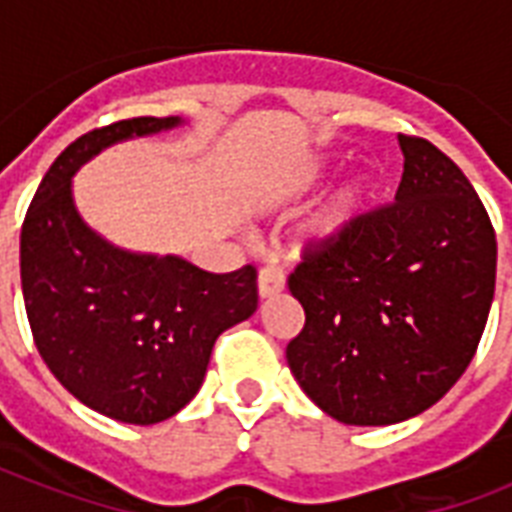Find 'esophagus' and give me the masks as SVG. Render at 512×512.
<instances>
[{"label":"esophagus","instance_id":"34e87169","mask_svg":"<svg viewBox=\"0 0 512 512\" xmlns=\"http://www.w3.org/2000/svg\"><path fill=\"white\" fill-rule=\"evenodd\" d=\"M284 284H287V276H284V268H281V265L271 263L260 268V276H257V292H260V297L279 295L281 289H284Z\"/></svg>","mask_w":512,"mask_h":512}]
</instances>
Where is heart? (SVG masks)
Returning <instances> with one entry per match:
<instances>
[{
	"label": "heart",
	"mask_w": 512,
	"mask_h": 512,
	"mask_svg": "<svg viewBox=\"0 0 512 512\" xmlns=\"http://www.w3.org/2000/svg\"><path fill=\"white\" fill-rule=\"evenodd\" d=\"M366 199H369V185L364 180L342 185L340 191L324 204L316 220H313V233L319 239H335L342 231H348L350 223L361 215Z\"/></svg>",
	"instance_id": "b5f03b06"
}]
</instances>
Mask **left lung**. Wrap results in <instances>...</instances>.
<instances>
[{
    "label": "left lung",
    "mask_w": 512,
    "mask_h": 512,
    "mask_svg": "<svg viewBox=\"0 0 512 512\" xmlns=\"http://www.w3.org/2000/svg\"><path fill=\"white\" fill-rule=\"evenodd\" d=\"M396 199L313 241L289 273L305 324L289 369L345 425H393L446 396L476 356L497 279V233L465 172L398 135Z\"/></svg>",
    "instance_id": "left-lung-1"
}]
</instances>
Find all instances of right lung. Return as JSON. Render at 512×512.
Instances as JSON below:
<instances>
[{"label": "right lung", "instance_id": "1", "mask_svg": "<svg viewBox=\"0 0 512 512\" xmlns=\"http://www.w3.org/2000/svg\"><path fill=\"white\" fill-rule=\"evenodd\" d=\"M175 124L138 116L76 138L42 177L20 228V284L39 356L84 406L130 425L180 412L199 393L217 337L257 308L255 265L209 273L183 257L132 255L76 212L71 175L90 156Z\"/></svg>", "mask_w": 512, "mask_h": 512}]
</instances>
